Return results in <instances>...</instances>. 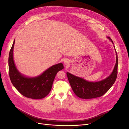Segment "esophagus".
I'll use <instances>...</instances> for the list:
<instances>
[{
    "label": "esophagus",
    "instance_id": "esophagus-1",
    "mask_svg": "<svg viewBox=\"0 0 129 129\" xmlns=\"http://www.w3.org/2000/svg\"><path fill=\"white\" fill-rule=\"evenodd\" d=\"M69 62H70V61L68 59H66L64 61V63L65 65H68L69 64Z\"/></svg>",
    "mask_w": 129,
    "mask_h": 129
}]
</instances>
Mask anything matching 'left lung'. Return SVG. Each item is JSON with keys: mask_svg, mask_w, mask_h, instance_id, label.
I'll list each match as a JSON object with an SVG mask.
<instances>
[{"mask_svg": "<svg viewBox=\"0 0 129 129\" xmlns=\"http://www.w3.org/2000/svg\"><path fill=\"white\" fill-rule=\"evenodd\" d=\"M114 44L112 40L108 37ZM116 62L112 73L106 79L99 82H89L82 78L74 76L68 72L67 75L75 94L81 99H91L103 96L112 86L117 76L118 56L116 52Z\"/></svg>", "mask_w": 129, "mask_h": 129, "instance_id": "8db88e82", "label": "left lung"}]
</instances>
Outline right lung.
<instances>
[{
    "mask_svg": "<svg viewBox=\"0 0 129 129\" xmlns=\"http://www.w3.org/2000/svg\"><path fill=\"white\" fill-rule=\"evenodd\" d=\"M14 41L9 56V75L12 83L21 94L32 99H41L51 90L53 81L57 73L63 69L62 63L53 65L40 75L27 77L19 72L13 60Z\"/></svg>",
    "mask_w": 129,
    "mask_h": 129,
    "instance_id": "1",
    "label": "right lung"
}]
</instances>
